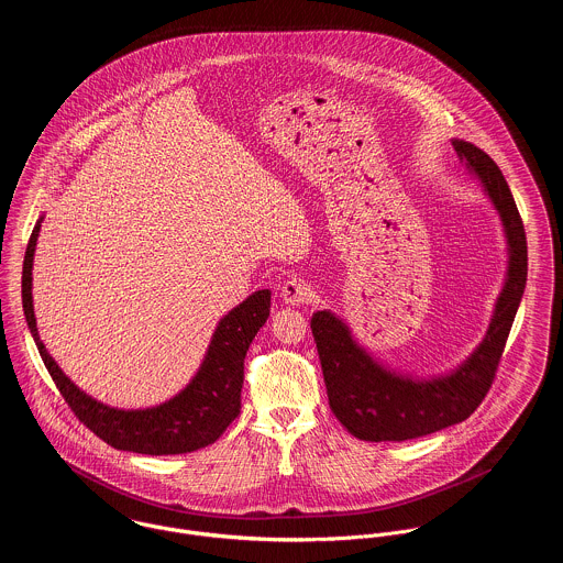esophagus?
Masks as SVG:
<instances>
[{
  "mask_svg": "<svg viewBox=\"0 0 563 563\" xmlns=\"http://www.w3.org/2000/svg\"><path fill=\"white\" fill-rule=\"evenodd\" d=\"M282 299L288 303V306H303L310 301V286L306 279L301 277H292L288 282L282 284Z\"/></svg>",
  "mask_w": 563,
  "mask_h": 563,
  "instance_id": "1",
  "label": "esophagus"
}]
</instances>
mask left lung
Instances as JSON below:
<instances>
[{"label": "left lung", "mask_w": 563, "mask_h": 563, "mask_svg": "<svg viewBox=\"0 0 563 563\" xmlns=\"http://www.w3.org/2000/svg\"><path fill=\"white\" fill-rule=\"evenodd\" d=\"M453 150L498 214L507 268L492 319L473 353L446 373L418 377L375 357L349 322L331 310L312 314L329 407L344 429L366 442H402L466 420L487 395L527 286V236L511 190L494 161L468 141Z\"/></svg>", "instance_id": "8db88e82"}]
</instances>
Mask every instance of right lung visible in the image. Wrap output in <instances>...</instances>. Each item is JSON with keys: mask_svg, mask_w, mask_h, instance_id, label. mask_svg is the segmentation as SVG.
Instances as JSON below:
<instances>
[{"mask_svg": "<svg viewBox=\"0 0 563 563\" xmlns=\"http://www.w3.org/2000/svg\"><path fill=\"white\" fill-rule=\"evenodd\" d=\"M43 219L45 217L36 221L25 249L21 277L23 312L56 388L76 416L95 435L119 451L143 455H181L217 442L241 411L244 355L251 340L268 319L271 290L249 295L241 306L232 308L217 322L197 373L177 395L154 407H112L92 399L78 388L47 353L38 335L32 299V266Z\"/></svg>", "mask_w": 563, "mask_h": 563, "instance_id": "right-lung-1", "label": "right lung"}]
</instances>
